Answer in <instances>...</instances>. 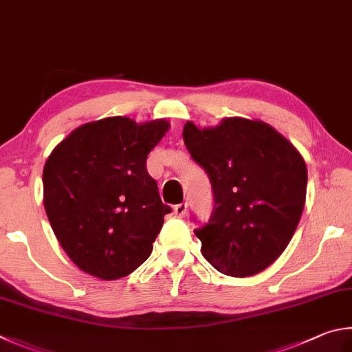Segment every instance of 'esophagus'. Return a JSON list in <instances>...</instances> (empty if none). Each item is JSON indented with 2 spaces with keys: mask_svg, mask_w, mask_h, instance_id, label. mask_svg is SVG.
Segmentation results:
<instances>
[{
  "mask_svg": "<svg viewBox=\"0 0 352 352\" xmlns=\"http://www.w3.org/2000/svg\"><path fill=\"white\" fill-rule=\"evenodd\" d=\"M187 212H188V204H187V202H182V204L175 206L176 217H179V218L187 217Z\"/></svg>",
  "mask_w": 352,
  "mask_h": 352,
  "instance_id": "esophagus-1",
  "label": "esophagus"
}]
</instances>
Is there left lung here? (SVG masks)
Wrapping results in <instances>:
<instances>
[{"instance_id": "1", "label": "left lung", "mask_w": 352, "mask_h": 352, "mask_svg": "<svg viewBox=\"0 0 352 352\" xmlns=\"http://www.w3.org/2000/svg\"><path fill=\"white\" fill-rule=\"evenodd\" d=\"M182 135L214 195L210 223L195 232L202 255L229 276L263 272L285 252L303 213V156L258 119L224 117L206 128L187 122Z\"/></svg>"}]
</instances>
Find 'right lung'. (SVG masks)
Segmentation results:
<instances>
[{
  "mask_svg": "<svg viewBox=\"0 0 352 352\" xmlns=\"http://www.w3.org/2000/svg\"><path fill=\"white\" fill-rule=\"evenodd\" d=\"M170 129L165 119L138 123L104 117L71 131L43 168L49 223L76 266L119 280L151 255L171 212L146 171V157Z\"/></svg>",
  "mask_w": 352,
  "mask_h": 352,
  "instance_id": "right-lung-1",
  "label": "right lung"
}]
</instances>
